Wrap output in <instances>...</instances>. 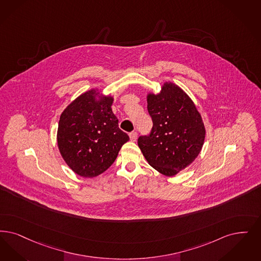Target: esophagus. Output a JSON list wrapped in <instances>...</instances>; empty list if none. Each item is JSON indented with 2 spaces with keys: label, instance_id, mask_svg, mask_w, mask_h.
<instances>
[{
  "label": "esophagus",
  "instance_id": "obj_1",
  "mask_svg": "<svg viewBox=\"0 0 261 261\" xmlns=\"http://www.w3.org/2000/svg\"><path fill=\"white\" fill-rule=\"evenodd\" d=\"M129 137H130V140L132 141V142H136L137 141V133L136 132H132V133H130L129 134Z\"/></svg>",
  "mask_w": 261,
  "mask_h": 261
}]
</instances>
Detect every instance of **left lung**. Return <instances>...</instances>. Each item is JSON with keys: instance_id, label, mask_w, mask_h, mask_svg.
<instances>
[{"instance_id": "obj_1", "label": "left lung", "mask_w": 261, "mask_h": 261, "mask_svg": "<svg viewBox=\"0 0 261 261\" xmlns=\"http://www.w3.org/2000/svg\"><path fill=\"white\" fill-rule=\"evenodd\" d=\"M147 111L152 118L149 136L138 146L147 163L164 176L173 177L198 156L206 129L192 99L177 84L165 82L157 94L147 92Z\"/></svg>"}]
</instances>
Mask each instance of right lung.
<instances>
[{
  "label": "right lung",
  "instance_id": "obj_1",
  "mask_svg": "<svg viewBox=\"0 0 261 261\" xmlns=\"http://www.w3.org/2000/svg\"><path fill=\"white\" fill-rule=\"evenodd\" d=\"M114 96L87 90L66 107L60 115L57 145L66 164L76 175L94 177L115 162L129 137L118 128L112 105Z\"/></svg>",
  "mask_w": 261,
  "mask_h": 261
}]
</instances>
